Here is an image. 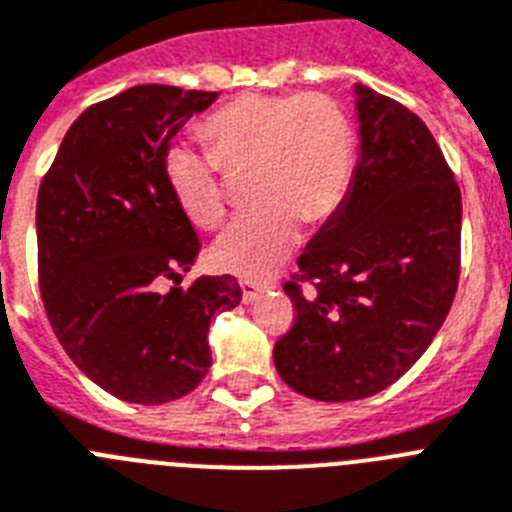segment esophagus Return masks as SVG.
I'll use <instances>...</instances> for the list:
<instances>
[{
	"instance_id": "esophagus-1",
	"label": "esophagus",
	"mask_w": 512,
	"mask_h": 512,
	"mask_svg": "<svg viewBox=\"0 0 512 512\" xmlns=\"http://www.w3.org/2000/svg\"><path fill=\"white\" fill-rule=\"evenodd\" d=\"M239 286H242V301H244V304H252V301H257L262 293L268 291V286H262V283H255V281H242Z\"/></svg>"
}]
</instances>
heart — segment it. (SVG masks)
<instances>
[{"label": "heart", "instance_id": "obj_1", "mask_svg": "<svg viewBox=\"0 0 512 512\" xmlns=\"http://www.w3.org/2000/svg\"><path fill=\"white\" fill-rule=\"evenodd\" d=\"M211 154L175 144L164 154V180L180 211L201 229L226 213L219 167L247 170L255 211L226 226L211 247L213 265L244 281L281 268L301 239V221H330L353 175V131L324 95H242L201 123Z\"/></svg>", "mask_w": 512, "mask_h": 512}]
</instances>
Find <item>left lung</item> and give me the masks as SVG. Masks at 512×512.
Listing matches in <instances>:
<instances>
[{
  "mask_svg": "<svg viewBox=\"0 0 512 512\" xmlns=\"http://www.w3.org/2000/svg\"><path fill=\"white\" fill-rule=\"evenodd\" d=\"M358 162L345 201L299 257L304 293L275 342L281 379L319 402H353L410 371L459 286L461 193L433 133L412 110L353 84Z\"/></svg>",
  "mask_w": 512,
  "mask_h": 512,
  "instance_id": "obj_1",
  "label": "left lung"
}]
</instances>
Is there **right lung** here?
Returning a JSON list of instances; mask_svg holds the SVG:
<instances>
[{
    "label": "right lung",
    "mask_w": 512,
    "mask_h": 512,
    "mask_svg": "<svg viewBox=\"0 0 512 512\" xmlns=\"http://www.w3.org/2000/svg\"><path fill=\"white\" fill-rule=\"evenodd\" d=\"M219 92L139 84L71 123L38 193V273L51 327L87 379L131 404H164L211 368L208 330L242 301L231 275L182 281L201 252L164 180L180 128Z\"/></svg>",
    "instance_id": "obj_1"
}]
</instances>
